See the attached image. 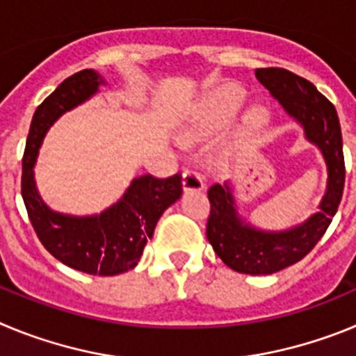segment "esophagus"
<instances>
[{"label": "esophagus", "mask_w": 356, "mask_h": 356, "mask_svg": "<svg viewBox=\"0 0 356 356\" xmlns=\"http://www.w3.org/2000/svg\"><path fill=\"white\" fill-rule=\"evenodd\" d=\"M181 185H184L185 191H201L205 187L201 175L194 169H185L184 176H181Z\"/></svg>", "instance_id": "1"}]
</instances>
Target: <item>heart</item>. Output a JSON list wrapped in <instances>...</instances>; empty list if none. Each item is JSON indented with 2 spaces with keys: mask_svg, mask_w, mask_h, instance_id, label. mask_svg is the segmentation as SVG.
Instances as JSON below:
<instances>
[{
  "mask_svg": "<svg viewBox=\"0 0 356 356\" xmlns=\"http://www.w3.org/2000/svg\"><path fill=\"white\" fill-rule=\"evenodd\" d=\"M244 102H246L244 90L235 87V85H225L210 99V115L217 119V121H225V119L232 118L244 105ZM250 122L253 127H260L264 122L262 112H259V110L251 112Z\"/></svg>",
  "mask_w": 356,
  "mask_h": 356,
  "instance_id": "obj_1",
  "label": "heart"
}]
</instances>
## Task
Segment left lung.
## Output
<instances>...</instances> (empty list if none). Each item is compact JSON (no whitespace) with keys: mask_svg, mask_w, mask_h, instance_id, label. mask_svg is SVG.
Returning a JSON list of instances; mask_svg holds the SVG:
<instances>
[{"mask_svg":"<svg viewBox=\"0 0 356 356\" xmlns=\"http://www.w3.org/2000/svg\"><path fill=\"white\" fill-rule=\"evenodd\" d=\"M254 74L289 114L303 124L307 139L319 147L328 165V187L319 212L287 232L254 229L237 216L228 185L213 184L209 188L207 238L217 257L237 273L273 275L305 259L325 235L341 205L346 165L337 110L316 85L282 67L257 69Z\"/></svg>","mask_w":356,"mask_h":356,"instance_id":"8db88e82","label":"left lung"}]
</instances>
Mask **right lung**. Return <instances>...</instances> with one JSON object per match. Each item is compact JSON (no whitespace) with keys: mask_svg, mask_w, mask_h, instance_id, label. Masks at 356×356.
<instances>
[{"mask_svg":"<svg viewBox=\"0 0 356 356\" xmlns=\"http://www.w3.org/2000/svg\"><path fill=\"white\" fill-rule=\"evenodd\" d=\"M102 83L97 72L83 69L65 78L37 106L24 147L21 194L37 237L56 260L87 275L115 276L137 266L163 210L180 197V172L168 178H135L115 205L92 217L51 212L33 181V163L48 128L64 112L92 96Z\"/></svg>","mask_w":356,"mask_h":356,"instance_id":"1","label":"right lung"}]
</instances>
